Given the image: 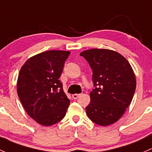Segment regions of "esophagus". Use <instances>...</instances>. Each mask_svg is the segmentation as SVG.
I'll return each mask as SVG.
<instances>
[{"label": "esophagus", "mask_w": 152, "mask_h": 152, "mask_svg": "<svg viewBox=\"0 0 152 152\" xmlns=\"http://www.w3.org/2000/svg\"><path fill=\"white\" fill-rule=\"evenodd\" d=\"M78 96H79V94H72V98H73V99H76L78 97Z\"/></svg>", "instance_id": "1"}]
</instances>
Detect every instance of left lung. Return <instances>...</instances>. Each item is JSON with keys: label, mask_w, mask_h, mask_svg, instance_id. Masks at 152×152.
<instances>
[{"label": "left lung", "mask_w": 152, "mask_h": 152, "mask_svg": "<svg viewBox=\"0 0 152 152\" xmlns=\"http://www.w3.org/2000/svg\"><path fill=\"white\" fill-rule=\"evenodd\" d=\"M80 55L93 72L94 89L86 107L88 116L101 126L112 124L122 116L132 102L136 88L133 70L124 56L110 50H88Z\"/></svg>", "instance_id": "8db88e82"}]
</instances>
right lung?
Masks as SVG:
<instances>
[{
    "mask_svg": "<svg viewBox=\"0 0 152 152\" xmlns=\"http://www.w3.org/2000/svg\"><path fill=\"white\" fill-rule=\"evenodd\" d=\"M70 53L50 50L29 58L18 79V94L28 114L37 123L51 126L64 118L69 99L59 80Z\"/></svg>",
    "mask_w": 152,
    "mask_h": 152,
    "instance_id": "add662e5",
    "label": "right lung"
}]
</instances>
